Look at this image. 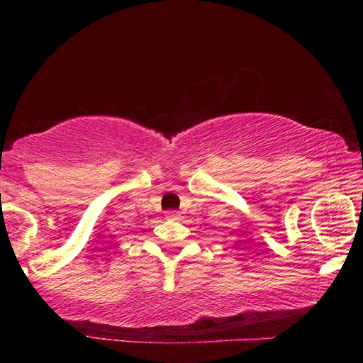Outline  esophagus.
Segmentation results:
<instances>
[{"mask_svg":"<svg viewBox=\"0 0 363 363\" xmlns=\"http://www.w3.org/2000/svg\"><path fill=\"white\" fill-rule=\"evenodd\" d=\"M167 218H170V220H180V213H178V211H167Z\"/></svg>","mask_w":363,"mask_h":363,"instance_id":"obj_1","label":"esophagus"}]
</instances>
